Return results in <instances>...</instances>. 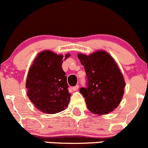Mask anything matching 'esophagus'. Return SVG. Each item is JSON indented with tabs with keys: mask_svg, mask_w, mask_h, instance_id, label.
Returning <instances> with one entry per match:
<instances>
[{
	"mask_svg": "<svg viewBox=\"0 0 148 148\" xmlns=\"http://www.w3.org/2000/svg\"><path fill=\"white\" fill-rule=\"evenodd\" d=\"M79 88V85H76L75 86H73L72 88H71V89L73 90V91H77Z\"/></svg>",
	"mask_w": 148,
	"mask_h": 148,
	"instance_id": "obj_1",
	"label": "esophagus"
}]
</instances>
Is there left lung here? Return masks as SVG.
<instances>
[{
    "label": "left lung",
    "instance_id": "8db88e82",
    "mask_svg": "<svg viewBox=\"0 0 148 148\" xmlns=\"http://www.w3.org/2000/svg\"><path fill=\"white\" fill-rule=\"evenodd\" d=\"M86 74V88L79 91L93 113L104 115L117 108L124 94L125 81L114 59L105 51L78 54Z\"/></svg>",
    "mask_w": 148,
    "mask_h": 148
}]
</instances>
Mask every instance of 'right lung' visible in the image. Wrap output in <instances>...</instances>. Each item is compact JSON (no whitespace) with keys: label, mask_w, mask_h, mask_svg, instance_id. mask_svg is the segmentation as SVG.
<instances>
[{"label":"right lung","mask_w":148,"mask_h":148,"mask_svg":"<svg viewBox=\"0 0 148 148\" xmlns=\"http://www.w3.org/2000/svg\"><path fill=\"white\" fill-rule=\"evenodd\" d=\"M69 56L66 54L64 60ZM63 59V55L45 50L38 54L29 69L26 81L27 96L43 113H59L69 103L71 95L62 69Z\"/></svg>","instance_id":"1"}]
</instances>
